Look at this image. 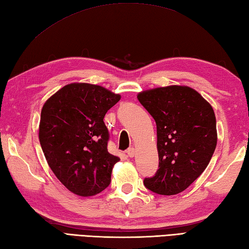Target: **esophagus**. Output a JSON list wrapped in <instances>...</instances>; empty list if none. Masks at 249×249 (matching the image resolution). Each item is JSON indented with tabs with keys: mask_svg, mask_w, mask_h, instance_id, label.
I'll list each match as a JSON object with an SVG mask.
<instances>
[{
	"mask_svg": "<svg viewBox=\"0 0 249 249\" xmlns=\"http://www.w3.org/2000/svg\"><path fill=\"white\" fill-rule=\"evenodd\" d=\"M136 154V150L134 149V147H130V149L127 151V155L128 157H134Z\"/></svg>",
	"mask_w": 249,
	"mask_h": 249,
	"instance_id": "1",
	"label": "esophagus"
}]
</instances>
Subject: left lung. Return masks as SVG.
<instances>
[{
  "mask_svg": "<svg viewBox=\"0 0 249 249\" xmlns=\"http://www.w3.org/2000/svg\"><path fill=\"white\" fill-rule=\"evenodd\" d=\"M137 98L157 128L160 168L145 187L163 196L182 193L205 170L217 144L212 106L186 86L146 89Z\"/></svg>",
  "mask_w": 249,
  "mask_h": 249,
  "instance_id": "1",
  "label": "left lung"
}]
</instances>
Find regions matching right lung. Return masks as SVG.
Wrapping results in <instances>:
<instances>
[{
    "label": "right lung",
    "mask_w": 249,
    "mask_h": 249,
    "mask_svg": "<svg viewBox=\"0 0 249 249\" xmlns=\"http://www.w3.org/2000/svg\"><path fill=\"white\" fill-rule=\"evenodd\" d=\"M121 99L104 87L75 82L46 100L40 113L39 142L50 169L72 194L91 197L111 181L120 160L107 149V111Z\"/></svg>",
    "instance_id": "add662e5"
}]
</instances>
